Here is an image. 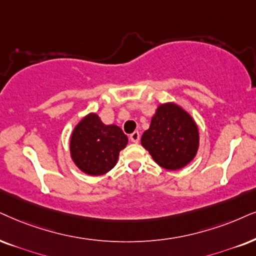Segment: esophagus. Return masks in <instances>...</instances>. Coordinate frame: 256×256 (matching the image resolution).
I'll use <instances>...</instances> for the list:
<instances>
[{
	"instance_id": "34e87169",
	"label": "esophagus",
	"mask_w": 256,
	"mask_h": 256,
	"mask_svg": "<svg viewBox=\"0 0 256 256\" xmlns=\"http://www.w3.org/2000/svg\"><path fill=\"white\" fill-rule=\"evenodd\" d=\"M139 139H140V134H139L138 131H134V134H130V140L134 142V143H138Z\"/></svg>"
}]
</instances>
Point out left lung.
<instances>
[{"label":"left lung","instance_id":"obj_1","mask_svg":"<svg viewBox=\"0 0 256 256\" xmlns=\"http://www.w3.org/2000/svg\"><path fill=\"white\" fill-rule=\"evenodd\" d=\"M200 144L198 128L192 116L174 102L162 104L142 136V145L158 166L180 170L195 158Z\"/></svg>","mask_w":256,"mask_h":256}]
</instances>
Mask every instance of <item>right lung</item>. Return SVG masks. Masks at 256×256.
I'll use <instances>...</instances> for the list:
<instances>
[{
  "mask_svg": "<svg viewBox=\"0 0 256 256\" xmlns=\"http://www.w3.org/2000/svg\"><path fill=\"white\" fill-rule=\"evenodd\" d=\"M126 144L128 137L119 126L105 125L98 114L90 113L72 132L70 157L82 172L100 176L114 168Z\"/></svg>",
  "mask_w": 256,
  "mask_h": 256,
  "instance_id": "add662e5",
  "label": "right lung"
}]
</instances>
